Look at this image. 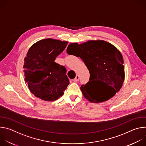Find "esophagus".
<instances>
[{
    "instance_id": "34e87169",
    "label": "esophagus",
    "mask_w": 146,
    "mask_h": 146,
    "mask_svg": "<svg viewBox=\"0 0 146 146\" xmlns=\"http://www.w3.org/2000/svg\"><path fill=\"white\" fill-rule=\"evenodd\" d=\"M79 79H80V77H79V76L76 75V76L75 78H74V79H73V81H74V82H77V81H78Z\"/></svg>"
}]
</instances>
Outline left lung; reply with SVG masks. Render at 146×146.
<instances>
[{
	"label": "left lung",
	"instance_id": "1",
	"mask_svg": "<svg viewBox=\"0 0 146 146\" xmlns=\"http://www.w3.org/2000/svg\"><path fill=\"white\" fill-rule=\"evenodd\" d=\"M66 51L69 55L81 58L89 70V81L80 88L88 101L105 102L120 90L125 80L123 59L121 52L114 46L105 40H88L79 44H70ZM98 81L108 87L104 97L96 94L94 84Z\"/></svg>",
	"mask_w": 146,
	"mask_h": 146
}]
</instances>
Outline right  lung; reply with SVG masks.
<instances>
[{
  "instance_id": "obj_1",
  "label": "right lung",
  "mask_w": 146,
  "mask_h": 146,
  "mask_svg": "<svg viewBox=\"0 0 146 146\" xmlns=\"http://www.w3.org/2000/svg\"><path fill=\"white\" fill-rule=\"evenodd\" d=\"M68 42L51 38L40 40L27 53L23 66L25 81L30 91L45 101H54L64 95L69 84L65 66L55 60Z\"/></svg>"
}]
</instances>
